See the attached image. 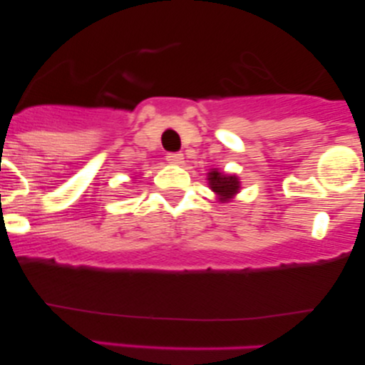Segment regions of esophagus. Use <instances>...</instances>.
Segmentation results:
<instances>
[{
    "mask_svg": "<svg viewBox=\"0 0 365 365\" xmlns=\"http://www.w3.org/2000/svg\"><path fill=\"white\" fill-rule=\"evenodd\" d=\"M166 161L171 163V165H182V163H183V154H180V153L166 154Z\"/></svg>",
    "mask_w": 365,
    "mask_h": 365,
    "instance_id": "1",
    "label": "esophagus"
}]
</instances>
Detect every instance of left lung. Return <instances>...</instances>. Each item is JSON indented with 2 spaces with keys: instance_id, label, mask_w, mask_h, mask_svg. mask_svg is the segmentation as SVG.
<instances>
[{
  "instance_id": "1",
  "label": "left lung",
  "mask_w": 365,
  "mask_h": 365,
  "mask_svg": "<svg viewBox=\"0 0 365 365\" xmlns=\"http://www.w3.org/2000/svg\"><path fill=\"white\" fill-rule=\"evenodd\" d=\"M207 180L209 187H211V190L215 192L221 202H228L240 190V182H238L237 175L223 173V171L215 168L207 173Z\"/></svg>"
}]
</instances>
